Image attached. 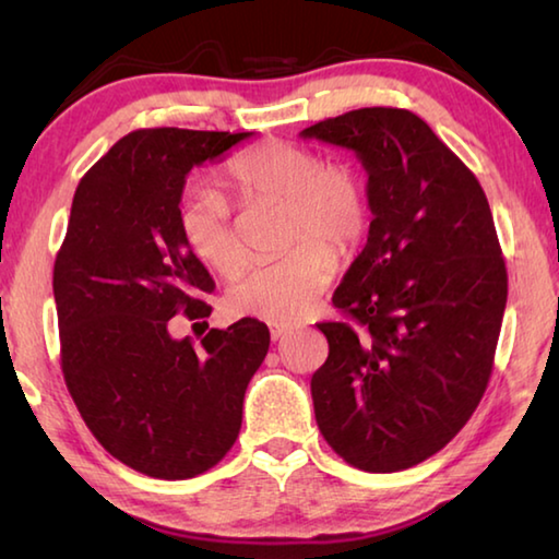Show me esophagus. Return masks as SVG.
<instances>
[{"label": "esophagus", "instance_id": "34e87169", "mask_svg": "<svg viewBox=\"0 0 559 559\" xmlns=\"http://www.w3.org/2000/svg\"><path fill=\"white\" fill-rule=\"evenodd\" d=\"M288 325H283V323H271V337L273 340H278V337H283V335H286L288 333Z\"/></svg>", "mask_w": 559, "mask_h": 559}]
</instances>
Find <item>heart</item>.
Returning <instances> with one entry per match:
<instances>
[{
    "label": "heart",
    "instance_id": "1",
    "mask_svg": "<svg viewBox=\"0 0 559 559\" xmlns=\"http://www.w3.org/2000/svg\"><path fill=\"white\" fill-rule=\"evenodd\" d=\"M234 200L286 202V243L293 249L243 273L229 290L236 316L290 323L313 310L335 276V257H347L367 226V192L355 169L325 165L310 147L266 140L234 155L222 173ZM177 222L189 251L206 269L231 276L243 263L229 204L214 189L187 194Z\"/></svg>",
    "mask_w": 559,
    "mask_h": 559
}]
</instances>
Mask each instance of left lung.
Listing matches in <instances>:
<instances>
[{"label":"left lung","instance_id":"left-lung-1","mask_svg":"<svg viewBox=\"0 0 559 559\" xmlns=\"http://www.w3.org/2000/svg\"><path fill=\"white\" fill-rule=\"evenodd\" d=\"M353 150L372 222L320 323L316 421L349 466L412 468L463 429L484 396L508 300L493 214L476 175L427 122L359 108L300 132Z\"/></svg>","mask_w":559,"mask_h":559}]
</instances>
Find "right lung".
Here are the masks:
<instances>
[{"instance_id": "right-lung-1", "label": "right lung", "mask_w": 559, "mask_h": 559, "mask_svg": "<svg viewBox=\"0 0 559 559\" xmlns=\"http://www.w3.org/2000/svg\"><path fill=\"white\" fill-rule=\"evenodd\" d=\"M253 132L150 128L120 138L73 194L53 263L61 370L110 456L182 480L216 466L241 429L269 328L241 318L194 345L169 320L210 318L214 281L177 222L187 175Z\"/></svg>"}]
</instances>
